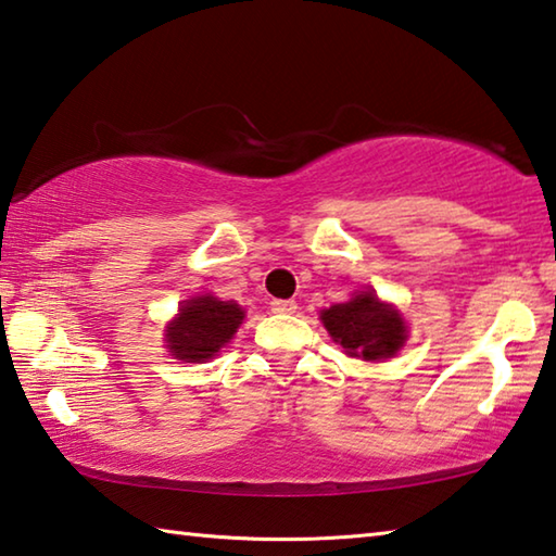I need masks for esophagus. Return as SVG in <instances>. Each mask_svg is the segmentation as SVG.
I'll return each mask as SVG.
<instances>
[{"mask_svg": "<svg viewBox=\"0 0 556 556\" xmlns=\"http://www.w3.org/2000/svg\"><path fill=\"white\" fill-rule=\"evenodd\" d=\"M270 309H273V313H278V315H293L298 309V303H295V300H273Z\"/></svg>", "mask_w": 556, "mask_h": 556, "instance_id": "1", "label": "esophagus"}]
</instances>
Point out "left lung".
<instances>
[{
	"instance_id": "1",
	"label": "left lung",
	"mask_w": 556,
	"mask_h": 556,
	"mask_svg": "<svg viewBox=\"0 0 556 556\" xmlns=\"http://www.w3.org/2000/svg\"><path fill=\"white\" fill-rule=\"evenodd\" d=\"M325 329L349 356L364 362H383L401 352L407 339V325L393 305L378 300L371 290H362L346 303L319 313Z\"/></svg>"
}]
</instances>
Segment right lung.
I'll return each instance as SVG.
<instances>
[{
	"mask_svg": "<svg viewBox=\"0 0 556 556\" xmlns=\"http://www.w3.org/2000/svg\"><path fill=\"white\" fill-rule=\"evenodd\" d=\"M243 309L233 300L194 295L182 300L178 317L165 327V349L185 364H202L219 354L237 334Z\"/></svg>",
	"mask_w": 556,
	"mask_h": 556,
	"instance_id": "right-lung-1",
	"label": "right lung"
}]
</instances>
